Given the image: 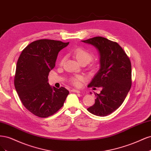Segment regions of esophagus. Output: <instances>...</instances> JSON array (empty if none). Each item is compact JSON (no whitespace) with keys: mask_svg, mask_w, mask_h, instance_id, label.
Instances as JSON below:
<instances>
[{"mask_svg":"<svg viewBox=\"0 0 151 151\" xmlns=\"http://www.w3.org/2000/svg\"><path fill=\"white\" fill-rule=\"evenodd\" d=\"M72 92H74V93H80V91L78 90V89H74L72 90Z\"/></svg>","mask_w":151,"mask_h":151,"instance_id":"1","label":"esophagus"}]
</instances>
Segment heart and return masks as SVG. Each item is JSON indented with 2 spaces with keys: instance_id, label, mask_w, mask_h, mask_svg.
Masks as SVG:
<instances>
[{
  "instance_id": "heart-1",
  "label": "heart",
  "mask_w": 151,
  "mask_h": 151,
  "mask_svg": "<svg viewBox=\"0 0 151 151\" xmlns=\"http://www.w3.org/2000/svg\"><path fill=\"white\" fill-rule=\"evenodd\" d=\"M72 54L79 63H88L93 58V55L83 48L78 47L72 51ZM64 61V57L60 59V63ZM83 81V77L81 76H76L70 79V83L76 86H79L81 82Z\"/></svg>"
}]
</instances>
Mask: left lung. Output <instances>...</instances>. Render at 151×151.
<instances>
[{
	"mask_svg": "<svg viewBox=\"0 0 151 151\" xmlns=\"http://www.w3.org/2000/svg\"><path fill=\"white\" fill-rule=\"evenodd\" d=\"M82 42L93 45L99 55L100 68L88 87H100L102 90L95 94V103L88 110L94 115L107 116L121 106L129 92L131 62L120 45L107 38L96 36Z\"/></svg>",
	"mask_w": 151,
	"mask_h": 151,
	"instance_id": "8db88e82",
	"label": "left lung"
}]
</instances>
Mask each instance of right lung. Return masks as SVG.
Segmentation results:
<instances>
[{"instance_id":"add662e5","label":"right lung","mask_w":151,"mask_h":151,"mask_svg":"<svg viewBox=\"0 0 151 151\" xmlns=\"http://www.w3.org/2000/svg\"><path fill=\"white\" fill-rule=\"evenodd\" d=\"M69 43L43 39L28 45L18 58L14 86L24 107L35 115L47 118L63 105L69 92L63 87L50 86V71L55 66L58 52Z\"/></svg>"}]
</instances>
